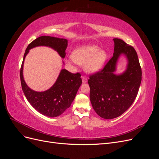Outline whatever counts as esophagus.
<instances>
[{
    "label": "esophagus",
    "instance_id": "obj_1",
    "mask_svg": "<svg viewBox=\"0 0 159 159\" xmlns=\"http://www.w3.org/2000/svg\"><path fill=\"white\" fill-rule=\"evenodd\" d=\"M81 78H82V81H83L84 84V83H86V82H87V81H88L87 77L82 76V77H81Z\"/></svg>",
    "mask_w": 159,
    "mask_h": 159
}]
</instances>
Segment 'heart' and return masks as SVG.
<instances>
[{"label":"heart","instance_id":"heart-1","mask_svg":"<svg viewBox=\"0 0 159 159\" xmlns=\"http://www.w3.org/2000/svg\"><path fill=\"white\" fill-rule=\"evenodd\" d=\"M71 57L75 63L85 65V70L87 71L95 72L102 68L107 60V54L97 46L87 45L75 50Z\"/></svg>","mask_w":159,"mask_h":159}]
</instances>
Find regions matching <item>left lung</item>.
<instances>
[{
  "mask_svg": "<svg viewBox=\"0 0 159 159\" xmlns=\"http://www.w3.org/2000/svg\"><path fill=\"white\" fill-rule=\"evenodd\" d=\"M114 53L103 68L89 75L91 105L99 116L105 119L116 118L131 107L140 87L142 71L134 48L119 38H114ZM126 56L128 65L123 74L113 73L120 55Z\"/></svg>",
  "mask_w": 159,
  "mask_h": 159,
  "instance_id": "left-lung-1",
  "label": "left lung"
}]
</instances>
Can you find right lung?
Listing matches in <instances>:
<instances>
[{"instance_id": "obj_1", "label": "right lung", "mask_w": 159, "mask_h": 159, "mask_svg": "<svg viewBox=\"0 0 159 159\" xmlns=\"http://www.w3.org/2000/svg\"><path fill=\"white\" fill-rule=\"evenodd\" d=\"M39 46L52 48L57 52L61 57L66 56L68 40L43 36L37 38L28 46L25 51L20 71L22 89L28 102L41 114L48 117H55L63 113L70 107L76 93L82 83L80 73L73 74L66 70H61L56 83L51 88L43 92H37L28 87L23 78V64L29 50Z\"/></svg>"}]
</instances>
